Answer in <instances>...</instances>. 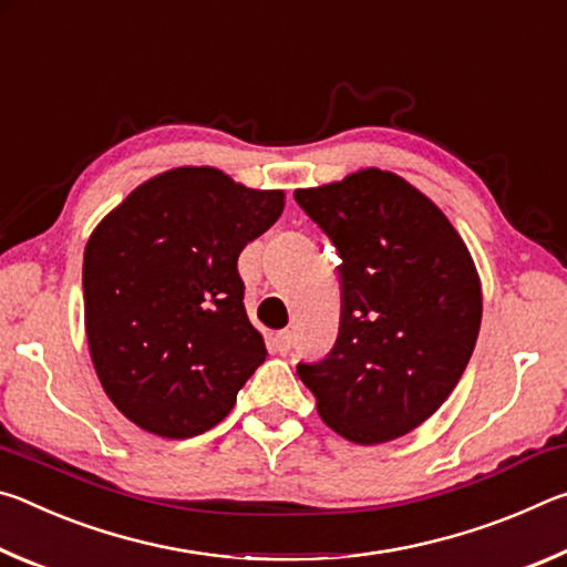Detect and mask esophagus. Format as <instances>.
Listing matches in <instances>:
<instances>
[{"mask_svg": "<svg viewBox=\"0 0 567 567\" xmlns=\"http://www.w3.org/2000/svg\"><path fill=\"white\" fill-rule=\"evenodd\" d=\"M292 330H280L275 334V348H277V352H287L292 348Z\"/></svg>", "mask_w": 567, "mask_h": 567, "instance_id": "esophagus-1", "label": "esophagus"}]
</instances>
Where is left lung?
I'll list each match as a JSON object with an SVG mask.
<instances>
[{
	"mask_svg": "<svg viewBox=\"0 0 567 567\" xmlns=\"http://www.w3.org/2000/svg\"><path fill=\"white\" fill-rule=\"evenodd\" d=\"M295 203L342 260L340 334L297 375L334 433L388 443L433 415L463 378L483 318L475 265L447 217L392 172L297 189Z\"/></svg>",
	"mask_w": 567,
	"mask_h": 567,
	"instance_id": "left-lung-1",
	"label": "left lung"
}]
</instances>
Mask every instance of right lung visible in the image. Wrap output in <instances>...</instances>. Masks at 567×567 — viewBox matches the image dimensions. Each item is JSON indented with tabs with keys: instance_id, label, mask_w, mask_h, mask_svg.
<instances>
[{
	"instance_id": "obj_1",
	"label": "right lung",
	"mask_w": 567,
	"mask_h": 567,
	"mask_svg": "<svg viewBox=\"0 0 567 567\" xmlns=\"http://www.w3.org/2000/svg\"><path fill=\"white\" fill-rule=\"evenodd\" d=\"M280 189L213 167L145 182L84 247L94 370L124 417L159 437L215 427L267 358L247 320L237 257L282 215Z\"/></svg>"
}]
</instances>
